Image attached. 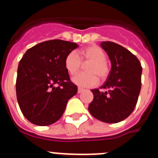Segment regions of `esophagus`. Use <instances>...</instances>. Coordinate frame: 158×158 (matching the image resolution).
Segmentation results:
<instances>
[{
    "label": "esophagus",
    "instance_id": "1",
    "mask_svg": "<svg viewBox=\"0 0 158 158\" xmlns=\"http://www.w3.org/2000/svg\"><path fill=\"white\" fill-rule=\"evenodd\" d=\"M84 90H85V89H82V88H78V89H77V93H81L82 92L84 91Z\"/></svg>",
    "mask_w": 158,
    "mask_h": 158
}]
</instances>
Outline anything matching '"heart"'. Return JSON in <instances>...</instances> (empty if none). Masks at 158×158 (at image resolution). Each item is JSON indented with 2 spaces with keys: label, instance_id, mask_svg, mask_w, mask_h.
Here are the masks:
<instances>
[{
  "label": "heart",
  "instance_id": "1",
  "mask_svg": "<svg viewBox=\"0 0 158 158\" xmlns=\"http://www.w3.org/2000/svg\"><path fill=\"white\" fill-rule=\"evenodd\" d=\"M106 61V53L98 46L91 45L77 52H69L65 56L64 65L68 73L73 76L80 69L81 62H89L85 66L88 73H79L73 78L72 81L80 87H92L98 82L97 77L104 80L109 73V66Z\"/></svg>",
  "mask_w": 158,
  "mask_h": 158
}]
</instances>
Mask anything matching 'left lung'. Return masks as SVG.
Masks as SVG:
<instances>
[{"mask_svg":"<svg viewBox=\"0 0 158 158\" xmlns=\"http://www.w3.org/2000/svg\"><path fill=\"white\" fill-rule=\"evenodd\" d=\"M111 63L107 81L99 89H92L93 100L89 111L93 117L107 123L127 118L135 109L141 90L142 68L139 60L127 49L112 42H102Z\"/></svg>","mask_w":158,"mask_h":158,"instance_id":"obj_1","label":"left lung"}]
</instances>
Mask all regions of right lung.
<instances>
[{
    "mask_svg": "<svg viewBox=\"0 0 158 158\" xmlns=\"http://www.w3.org/2000/svg\"><path fill=\"white\" fill-rule=\"evenodd\" d=\"M77 47L65 40H49L28 49L19 61L16 97L23 115L33 124L57 122L77 93L64 65L65 56Z\"/></svg>",
    "mask_w": 158,
    "mask_h": 158,
    "instance_id": "add662e5",
    "label": "right lung"
}]
</instances>
